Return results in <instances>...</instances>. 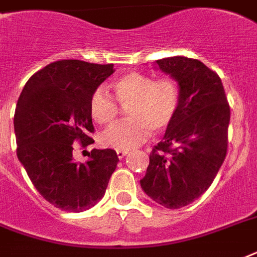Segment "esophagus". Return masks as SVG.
<instances>
[{"instance_id": "34e87169", "label": "esophagus", "mask_w": 257, "mask_h": 257, "mask_svg": "<svg viewBox=\"0 0 257 257\" xmlns=\"http://www.w3.org/2000/svg\"><path fill=\"white\" fill-rule=\"evenodd\" d=\"M116 153L117 156H118V159H124L126 155H129V151H126V149H117Z\"/></svg>"}]
</instances>
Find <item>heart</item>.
Returning <instances> with one entry per match:
<instances>
[{
    "label": "heart",
    "instance_id": "1",
    "mask_svg": "<svg viewBox=\"0 0 257 257\" xmlns=\"http://www.w3.org/2000/svg\"><path fill=\"white\" fill-rule=\"evenodd\" d=\"M113 92L121 106H128L129 117L101 135V143L114 149L129 151L144 143L152 131L156 135L164 132L177 114L181 101L179 82L171 76L153 80L149 74L131 72L113 82ZM115 100L104 86L93 90L89 110L97 124L108 125L116 120L120 106Z\"/></svg>",
    "mask_w": 257,
    "mask_h": 257
}]
</instances>
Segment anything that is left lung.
I'll return each mask as SVG.
<instances>
[{"label": "left lung", "mask_w": 257, "mask_h": 257, "mask_svg": "<svg viewBox=\"0 0 257 257\" xmlns=\"http://www.w3.org/2000/svg\"><path fill=\"white\" fill-rule=\"evenodd\" d=\"M156 64L179 82L181 101L140 184L156 203L177 209L199 199L215 180L227 156L231 110L220 77L201 61L176 56Z\"/></svg>", "instance_id": "obj_1"}]
</instances>
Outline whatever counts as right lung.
Masks as SVG:
<instances>
[{
	"mask_svg": "<svg viewBox=\"0 0 257 257\" xmlns=\"http://www.w3.org/2000/svg\"><path fill=\"white\" fill-rule=\"evenodd\" d=\"M113 72V64L52 62L28 80L17 101L18 160L42 197L62 211L93 207L118 163L113 149H93L84 164L73 161V143L82 148L94 143L89 100Z\"/></svg>",
	"mask_w": 257,
	"mask_h": 257,
	"instance_id": "add662e5",
	"label": "right lung"
}]
</instances>
